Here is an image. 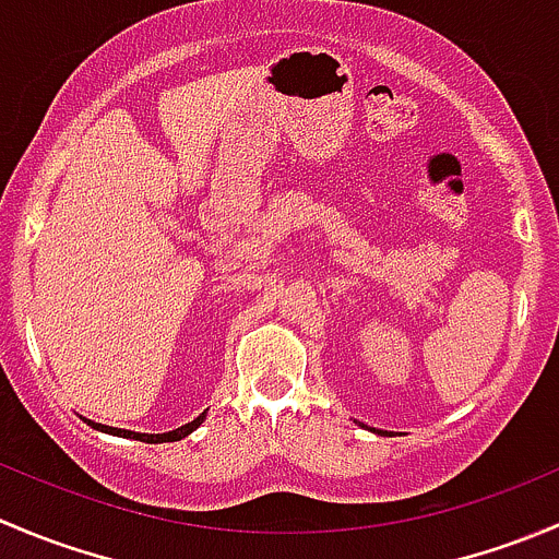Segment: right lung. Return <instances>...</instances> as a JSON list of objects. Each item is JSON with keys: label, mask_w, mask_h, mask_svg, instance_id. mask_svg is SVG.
I'll list each match as a JSON object with an SVG mask.
<instances>
[{"label": "right lung", "mask_w": 559, "mask_h": 559, "mask_svg": "<svg viewBox=\"0 0 559 559\" xmlns=\"http://www.w3.org/2000/svg\"><path fill=\"white\" fill-rule=\"evenodd\" d=\"M204 415H207V412H202V415H199L197 420H191V424L180 426V429H175V431H166V435H139V431H124V429H114V426L92 424V420H86V424H90L92 429L103 431V435H114V437H130V440L150 442V445H153V442H177V440H182V437H188V435H191L193 429H199V426L204 424Z\"/></svg>", "instance_id": "1"}]
</instances>
